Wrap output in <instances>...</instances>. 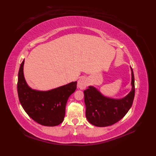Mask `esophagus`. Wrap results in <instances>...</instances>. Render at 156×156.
<instances>
[{
    "label": "esophagus",
    "mask_w": 156,
    "mask_h": 156,
    "mask_svg": "<svg viewBox=\"0 0 156 156\" xmlns=\"http://www.w3.org/2000/svg\"><path fill=\"white\" fill-rule=\"evenodd\" d=\"M88 84V81L86 78L82 77L81 79H79L77 81V87L79 89L83 90L84 88H86Z\"/></svg>",
    "instance_id": "34e87169"
}]
</instances>
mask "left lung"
<instances>
[{"label":"left lung","mask_w":156,"mask_h":156,"mask_svg":"<svg viewBox=\"0 0 156 156\" xmlns=\"http://www.w3.org/2000/svg\"><path fill=\"white\" fill-rule=\"evenodd\" d=\"M131 70V92L122 99L104 96L92 86L84 90L86 105V117L92 125L98 127L109 126L123 118L133 104L135 96V78Z\"/></svg>","instance_id":"8db88e82"}]
</instances>
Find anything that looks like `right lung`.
I'll list each match as a JSON object with an SVG mask.
<instances>
[{
	"mask_svg": "<svg viewBox=\"0 0 156 156\" xmlns=\"http://www.w3.org/2000/svg\"><path fill=\"white\" fill-rule=\"evenodd\" d=\"M25 60L18 73L17 92L23 109L32 120L45 126H55L62 123L69 97L77 88V81L48 91L33 90L28 86L23 74Z\"/></svg>",
	"mask_w": 156,
	"mask_h": 156,
	"instance_id": "right-lung-1",
	"label": "right lung"
}]
</instances>
